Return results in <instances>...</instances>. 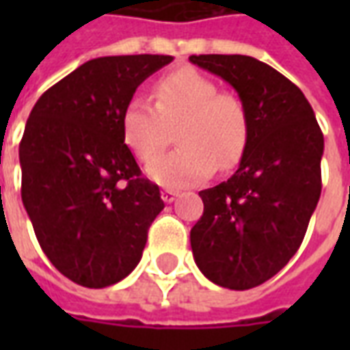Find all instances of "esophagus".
<instances>
[{"label": "esophagus", "mask_w": 350, "mask_h": 350, "mask_svg": "<svg viewBox=\"0 0 350 350\" xmlns=\"http://www.w3.org/2000/svg\"><path fill=\"white\" fill-rule=\"evenodd\" d=\"M178 195H180V191H174V189H163V191H161V198H163V200H165L167 204L174 202Z\"/></svg>", "instance_id": "34e87169"}]
</instances>
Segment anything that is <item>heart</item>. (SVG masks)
I'll use <instances>...</instances> for the list:
<instances>
[{"instance_id": "obj_1", "label": "heart", "mask_w": 350, "mask_h": 350, "mask_svg": "<svg viewBox=\"0 0 350 350\" xmlns=\"http://www.w3.org/2000/svg\"><path fill=\"white\" fill-rule=\"evenodd\" d=\"M155 105L133 97L122 112V135L135 157L151 161L176 128L174 152L148 165L153 182L170 189L206 182L217 167L240 163L250 140V120L236 95L217 92V84L195 69L168 72L153 86Z\"/></svg>"}]
</instances>
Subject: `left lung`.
<instances>
[{"label": "left lung", "instance_id": "obj_1", "mask_svg": "<svg viewBox=\"0 0 350 350\" xmlns=\"http://www.w3.org/2000/svg\"><path fill=\"white\" fill-rule=\"evenodd\" d=\"M189 62L234 88L250 120L238 170L198 193L204 213L191 250L212 283L247 291L273 278L306 236L323 187V131L300 88L270 65L240 54Z\"/></svg>", "mask_w": 350, "mask_h": 350}]
</instances>
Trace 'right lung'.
<instances>
[{
    "label": "right lung",
    "mask_w": 350,
    "mask_h": 350,
    "mask_svg": "<svg viewBox=\"0 0 350 350\" xmlns=\"http://www.w3.org/2000/svg\"><path fill=\"white\" fill-rule=\"evenodd\" d=\"M172 56L90 59L42 93L20 142L22 202L41 250L88 288L127 278L165 208L122 135L137 88Z\"/></svg>",
    "instance_id": "1"
}]
</instances>
